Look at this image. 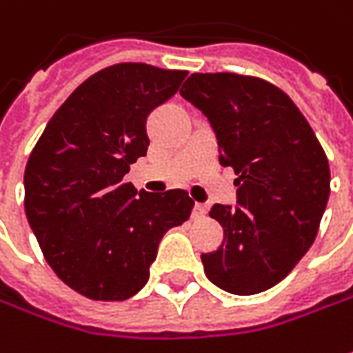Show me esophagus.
<instances>
[{
    "label": "esophagus",
    "instance_id": "obj_1",
    "mask_svg": "<svg viewBox=\"0 0 353 353\" xmlns=\"http://www.w3.org/2000/svg\"><path fill=\"white\" fill-rule=\"evenodd\" d=\"M191 216L195 219V221H199L205 216V205H201V203H195L193 205V211H191Z\"/></svg>",
    "mask_w": 353,
    "mask_h": 353
}]
</instances>
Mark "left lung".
Wrapping results in <instances>:
<instances>
[{
    "label": "left lung",
    "instance_id": "obj_1",
    "mask_svg": "<svg viewBox=\"0 0 353 353\" xmlns=\"http://www.w3.org/2000/svg\"><path fill=\"white\" fill-rule=\"evenodd\" d=\"M181 97L209 119L219 160L236 174V205H213L225 238L201 254L209 281L256 295L285 279L312 246L330 195V168L307 119L274 83L191 74Z\"/></svg>",
    "mask_w": 353,
    "mask_h": 353
}]
</instances>
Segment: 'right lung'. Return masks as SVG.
<instances>
[{"label":"right lung","instance_id":"obj_1","mask_svg":"<svg viewBox=\"0 0 353 353\" xmlns=\"http://www.w3.org/2000/svg\"><path fill=\"white\" fill-rule=\"evenodd\" d=\"M183 70L125 62L93 74L68 97L25 168V213L54 274L93 301H125L150 277L158 244L185 223L183 189L125 183L146 156V119L176 95Z\"/></svg>","mask_w":353,"mask_h":353}]
</instances>
